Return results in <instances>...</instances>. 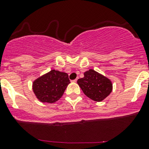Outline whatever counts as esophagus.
I'll return each instance as SVG.
<instances>
[{"instance_id": "obj_1", "label": "esophagus", "mask_w": 149, "mask_h": 149, "mask_svg": "<svg viewBox=\"0 0 149 149\" xmlns=\"http://www.w3.org/2000/svg\"><path fill=\"white\" fill-rule=\"evenodd\" d=\"M72 81L74 82V83H76V82L77 81V79H74V80H73V81Z\"/></svg>"}]
</instances>
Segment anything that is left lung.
Returning a JSON list of instances; mask_svg holds the SVG:
<instances>
[{"instance_id": "left-lung-1", "label": "left lung", "mask_w": 149, "mask_h": 149, "mask_svg": "<svg viewBox=\"0 0 149 149\" xmlns=\"http://www.w3.org/2000/svg\"><path fill=\"white\" fill-rule=\"evenodd\" d=\"M84 77L79 79L77 83L86 97L95 102H102L112 91V81L108 78L93 69L84 73Z\"/></svg>"}]
</instances>
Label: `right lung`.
<instances>
[{
	"label": "right lung",
	"instance_id": "1",
	"mask_svg": "<svg viewBox=\"0 0 149 149\" xmlns=\"http://www.w3.org/2000/svg\"><path fill=\"white\" fill-rule=\"evenodd\" d=\"M69 84L67 73L52 70L34 80L32 89L40 102L54 103L61 98Z\"/></svg>",
	"mask_w": 149,
	"mask_h": 149
}]
</instances>
